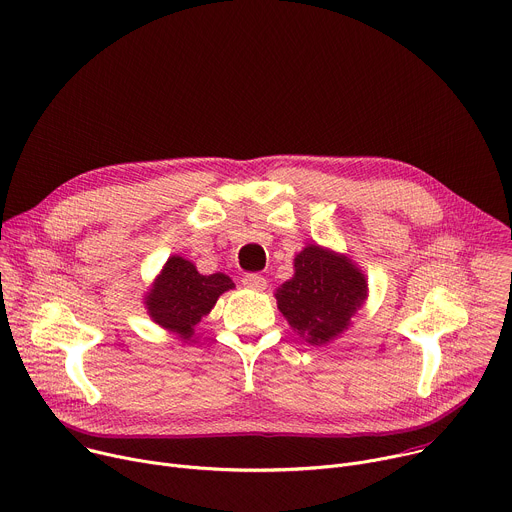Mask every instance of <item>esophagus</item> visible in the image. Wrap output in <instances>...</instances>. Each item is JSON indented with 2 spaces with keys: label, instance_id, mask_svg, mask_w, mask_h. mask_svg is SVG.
<instances>
[{
  "label": "esophagus",
  "instance_id": "obj_1",
  "mask_svg": "<svg viewBox=\"0 0 512 512\" xmlns=\"http://www.w3.org/2000/svg\"><path fill=\"white\" fill-rule=\"evenodd\" d=\"M242 282H244L246 288H252V290H264V288L268 286L266 278L260 276V274H246V276L242 278Z\"/></svg>",
  "mask_w": 512,
  "mask_h": 512
}]
</instances>
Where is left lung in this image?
I'll return each mask as SVG.
<instances>
[{"label":"left lung","instance_id":"obj_1","mask_svg":"<svg viewBox=\"0 0 512 512\" xmlns=\"http://www.w3.org/2000/svg\"><path fill=\"white\" fill-rule=\"evenodd\" d=\"M274 296L302 339L327 345L349 329L351 317L365 304L367 278L347 256L309 244L294 258V276Z\"/></svg>","mask_w":512,"mask_h":512}]
</instances>
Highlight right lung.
<instances>
[{
  "instance_id": "obj_1",
  "label": "right lung",
  "mask_w": 512,
  "mask_h": 512,
  "mask_svg": "<svg viewBox=\"0 0 512 512\" xmlns=\"http://www.w3.org/2000/svg\"><path fill=\"white\" fill-rule=\"evenodd\" d=\"M234 288L230 276L216 272L203 276L193 262L171 256L145 296L149 317L183 341L193 337V327L206 317L220 294Z\"/></svg>"
}]
</instances>
